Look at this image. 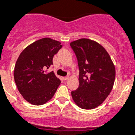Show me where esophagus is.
Returning <instances> with one entry per match:
<instances>
[{
  "label": "esophagus",
  "mask_w": 135,
  "mask_h": 135,
  "mask_svg": "<svg viewBox=\"0 0 135 135\" xmlns=\"http://www.w3.org/2000/svg\"><path fill=\"white\" fill-rule=\"evenodd\" d=\"M69 79V76L64 77V78H63V80H68Z\"/></svg>",
  "instance_id": "esophagus-1"
}]
</instances>
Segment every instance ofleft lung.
<instances>
[{
	"mask_svg": "<svg viewBox=\"0 0 135 135\" xmlns=\"http://www.w3.org/2000/svg\"><path fill=\"white\" fill-rule=\"evenodd\" d=\"M78 59L79 87L71 92L74 102L82 109L97 108L113 89L115 68L109 54L97 42L81 38L70 44Z\"/></svg>",
	"mask_w": 135,
	"mask_h": 135,
	"instance_id": "8db88e82",
	"label": "left lung"
}]
</instances>
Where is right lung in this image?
Segmentation results:
<instances>
[{"instance_id":"obj_1","label":"right lung","mask_w":135,"mask_h":135,"mask_svg":"<svg viewBox=\"0 0 135 135\" xmlns=\"http://www.w3.org/2000/svg\"><path fill=\"white\" fill-rule=\"evenodd\" d=\"M61 42L44 38L27 46L19 55L13 77L18 91L30 104L40 106L54 97L61 83L54 71L47 73Z\"/></svg>"}]
</instances>
